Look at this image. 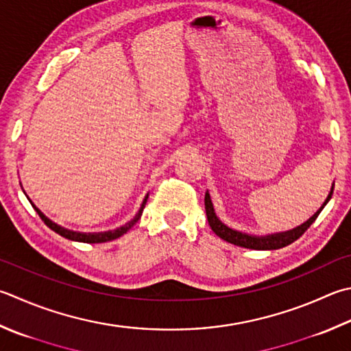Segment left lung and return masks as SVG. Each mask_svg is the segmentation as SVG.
Here are the masks:
<instances>
[{
	"label": "left lung",
	"mask_w": 351,
	"mask_h": 351,
	"mask_svg": "<svg viewBox=\"0 0 351 351\" xmlns=\"http://www.w3.org/2000/svg\"><path fill=\"white\" fill-rule=\"evenodd\" d=\"M333 194V186L330 194L327 197V200L324 202L319 210H316V214L313 217H310L306 223H302L301 226L295 228L292 230H287V232H280V234H272V235H263V237H256V235H249V234H243L238 232V230H234L228 228L226 224L221 223L218 220V217L215 215L214 210V204L210 202V195L209 193L204 194V209H206V215H208V221L210 229L221 238V240L228 241L230 244H235V246L240 247H246V249H255V250H274V249H281L284 246H289L293 241L298 240V238L306 232V230L312 226V223L318 218L319 213L324 209V206L328 203L330 198H332Z\"/></svg>",
	"instance_id": "1"
}]
</instances>
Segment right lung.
I'll return each instance as SVG.
<instances>
[{
	"mask_svg": "<svg viewBox=\"0 0 351 351\" xmlns=\"http://www.w3.org/2000/svg\"><path fill=\"white\" fill-rule=\"evenodd\" d=\"M147 200H148V197H145V200H143V203H142V206H141V209H138V213H137V215L133 218V220H131L128 224H125V226H122V228H119V229H116V230H108V232H97V234H84V232H75V230H69V229H65V228H62V226H59V224H56V223H53L50 218H47L45 217L41 210H39L35 204H33L32 202V206L35 208V210L38 213V215L41 217V220L47 224V226L51 229V230H55L56 234H59L61 237H64V238H69V240H73V241H79V243H105V241H111V240H116V238H119V237H122L123 234H127L128 230L134 226V224L138 221V218H141V215H142V210H143V208H145V204H147Z\"/></svg>",
	"mask_w": 351,
	"mask_h": 351,
	"instance_id": "add662e5",
	"label": "right lung"
}]
</instances>
